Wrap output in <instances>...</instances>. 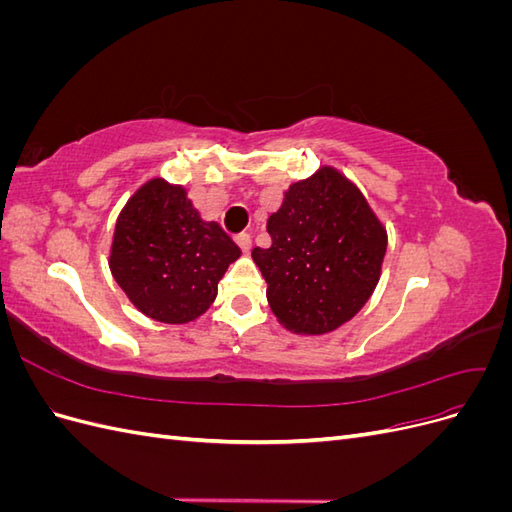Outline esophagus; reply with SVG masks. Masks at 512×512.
<instances>
[{
	"label": "esophagus",
	"mask_w": 512,
	"mask_h": 512,
	"mask_svg": "<svg viewBox=\"0 0 512 512\" xmlns=\"http://www.w3.org/2000/svg\"><path fill=\"white\" fill-rule=\"evenodd\" d=\"M235 241H237V245L241 247V250L247 254L250 252V247H252V239H250V235H247V232H239V235H235Z\"/></svg>",
	"instance_id": "esophagus-1"
}]
</instances>
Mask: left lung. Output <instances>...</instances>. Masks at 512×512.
Wrapping results in <instances>:
<instances>
[{
    "instance_id": "left-lung-1",
    "label": "left lung",
    "mask_w": 512,
    "mask_h": 512,
    "mask_svg": "<svg viewBox=\"0 0 512 512\" xmlns=\"http://www.w3.org/2000/svg\"><path fill=\"white\" fill-rule=\"evenodd\" d=\"M267 250L252 258L267 282L277 322L299 335H324L361 312L386 254V226L352 179L333 166L290 183L269 215Z\"/></svg>"
}]
</instances>
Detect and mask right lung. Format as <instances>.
<instances>
[{
  "label": "right lung",
  "instance_id": "add662e5",
  "mask_svg": "<svg viewBox=\"0 0 512 512\" xmlns=\"http://www.w3.org/2000/svg\"><path fill=\"white\" fill-rule=\"evenodd\" d=\"M239 256L218 222L200 218L183 185L153 177L119 211L108 267L138 312L188 324L211 307Z\"/></svg>",
  "mask_w": 512,
  "mask_h": 512
}]
</instances>
